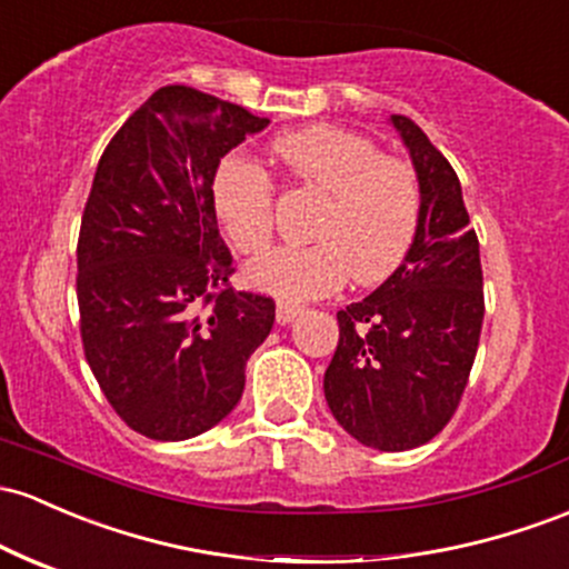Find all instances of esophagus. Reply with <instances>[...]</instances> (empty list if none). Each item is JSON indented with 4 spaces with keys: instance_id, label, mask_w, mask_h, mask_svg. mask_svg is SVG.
<instances>
[{
    "instance_id": "esophagus-1",
    "label": "esophagus",
    "mask_w": 569,
    "mask_h": 569,
    "mask_svg": "<svg viewBox=\"0 0 569 569\" xmlns=\"http://www.w3.org/2000/svg\"><path fill=\"white\" fill-rule=\"evenodd\" d=\"M302 310H305V305L291 302V299H278L274 318H278V323H291L299 313H302Z\"/></svg>"
}]
</instances>
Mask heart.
I'll return each mask as SVG.
<instances>
[{
  "instance_id": "1",
  "label": "heart",
  "mask_w": 569,
  "mask_h": 569,
  "mask_svg": "<svg viewBox=\"0 0 569 569\" xmlns=\"http://www.w3.org/2000/svg\"><path fill=\"white\" fill-rule=\"evenodd\" d=\"M289 180L323 193L308 246H280L248 264V283L267 295L302 299L391 278L421 227V180L408 161L383 156L367 137L340 127L283 132L272 140ZM213 208L240 253H259L274 232V186L264 167L232 153L213 174Z\"/></svg>"
}]
</instances>
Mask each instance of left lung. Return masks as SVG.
Wrapping results in <instances>:
<instances>
[{
  "label": "left lung",
  "mask_w": 569,
  "mask_h": 569,
  "mask_svg": "<svg viewBox=\"0 0 569 569\" xmlns=\"http://www.w3.org/2000/svg\"><path fill=\"white\" fill-rule=\"evenodd\" d=\"M391 123L421 180V227L402 267L337 313L340 340L323 395L361 446L395 453L429 442L457 413L486 305L478 234L457 172L408 116Z\"/></svg>",
  "instance_id": "left-lung-1"
}]
</instances>
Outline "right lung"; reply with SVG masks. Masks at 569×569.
I'll use <instances>...</instances> for the list:
<instances>
[{
  "instance_id": "right-lung-1",
  "label": "right lung",
  "mask_w": 569,
  "mask_h": 569,
  "mask_svg": "<svg viewBox=\"0 0 569 569\" xmlns=\"http://www.w3.org/2000/svg\"><path fill=\"white\" fill-rule=\"evenodd\" d=\"M267 118L164 86L99 159L78 237L80 340L110 408L151 440H189L232 413L272 297L237 291L218 234V161Z\"/></svg>"
}]
</instances>
